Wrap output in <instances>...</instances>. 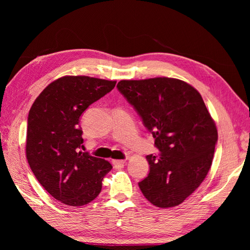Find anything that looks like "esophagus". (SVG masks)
<instances>
[{
  "instance_id": "obj_1",
  "label": "esophagus",
  "mask_w": 250,
  "mask_h": 250,
  "mask_svg": "<svg viewBox=\"0 0 250 250\" xmlns=\"http://www.w3.org/2000/svg\"><path fill=\"white\" fill-rule=\"evenodd\" d=\"M111 163H112L113 166H115L116 168H122L123 166L125 165L126 161L125 160H112Z\"/></svg>"
}]
</instances>
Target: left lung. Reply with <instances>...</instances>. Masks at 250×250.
<instances>
[{
    "label": "left lung",
    "mask_w": 250,
    "mask_h": 250,
    "mask_svg": "<svg viewBox=\"0 0 250 250\" xmlns=\"http://www.w3.org/2000/svg\"><path fill=\"white\" fill-rule=\"evenodd\" d=\"M119 92L152 133L158 155H147L143 195L162 208L183 203L206 178L218 132L201 95L187 82L168 77L121 80Z\"/></svg>",
    "instance_id": "1"
}]
</instances>
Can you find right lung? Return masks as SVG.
Listing matches in <instances>:
<instances>
[{"label":"right lung","mask_w":250,"mask_h":250,"mask_svg":"<svg viewBox=\"0 0 250 250\" xmlns=\"http://www.w3.org/2000/svg\"><path fill=\"white\" fill-rule=\"evenodd\" d=\"M117 81L64 76L44 88L28 116L26 156L39 183L70 207L93 201L112 169L105 160L82 152L80 117L115 87Z\"/></svg>","instance_id":"right-lung-1"}]
</instances>
